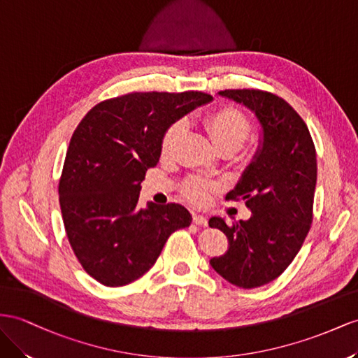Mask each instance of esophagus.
Wrapping results in <instances>:
<instances>
[{
    "mask_svg": "<svg viewBox=\"0 0 358 358\" xmlns=\"http://www.w3.org/2000/svg\"><path fill=\"white\" fill-rule=\"evenodd\" d=\"M194 222H195L196 225H207V217L203 216V215L194 213Z\"/></svg>",
    "mask_w": 358,
    "mask_h": 358,
    "instance_id": "obj_1",
    "label": "esophagus"
}]
</instances>
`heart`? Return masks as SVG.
I'll return each mask as SVG.
<instances>
[{"label":"heart","instance_id":"obj_1","mask_svg":"<svg viewBox=\"0 0 358 358\" xmlns=\"http://www.w3.org/2000/svg\"><path fill=\"white\" fill-rule=\"evenodd\" d=\"M204 125L215 148H221V146H231L234 150L241 148V145L246 141L251 130L248 117L241 110L230 106L219 107L213 110L212 113H208L204 117ZM182 130H185L182 121H176L168 127L162 139L163 154H169L173 150ZM215 187L216 186L212 181L201 177H192L185 182V192L187 198L196 204L206 203L210 190Z\"/></svg>","mask_w":358,"mask_h":358}]
</instances>
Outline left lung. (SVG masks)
Returning a JSON list of instances; mask_svg holds the SVG:
<instances>
[{
  "label": "left lung",
  "mask_w": 358,
  "mask_h": 358,
  "mask_svg": "<svg viewBox=\"0 0 358 358\" xmlns=\"http://www.w3.org/2000/svg\"><path fill=\"white\" fill-rule=\"evenodd\" d=\"M219 95L251 110L262 136L251 163L227 194V199L246 201L251 217L233 225L210 217L208 225L230 245L210 264L228 282L254 289L278 278L306 241L313 221L316 151L306 122L282 98L254 89Z\"/></svg>",
  "instance_id": "1"
}]
</instances>
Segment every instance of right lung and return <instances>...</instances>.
Wrapping results in <instances>:
<instances>
[{"instance_id": "obj_1", "label": "right lung", "mask_w": 358, "mask_h": 358, "mask_svg": "<svg viewBox=\"0 0 358 358\" xmlns=\"http://www.w3.org/2000/svg\"><path fill=\"white\" fill-rule=\"evenodd\" d=\"M213 98L203 92H134L96 104L71 137L59 182L68 241L83 269L108 287L148 272L186 207L139 208L145 172L157 164L168 127Z\"/></svg>"}]
</instances>
